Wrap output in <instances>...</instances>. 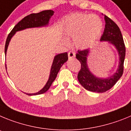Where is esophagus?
<instances>
[{"mask_svg":"<svg viewBox=\"0 0 131 131\" xmlns=\"http://www.w3.org/2000/svg\"><path fill=\"white\" fill-rule=\"evenodd\" d=\"M68 58H69V59H70L73 58V57H75V53L72 51H70L68 53Z\"/></svg>","mask_w":131,"mask_h":131,"instance_id":"obj_1","label":"esophagus"}]
</instances>
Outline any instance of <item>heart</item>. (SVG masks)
<instances>
[{"label":"heart","instance_id":"obj_1","mask_svg":"<svg viewBox=\"0 0 131 131\" xmlns=\"http://www.w3.org/2000/svg\"><path fill=\"white\" fill-rule=\"evenodd\" d=\"M102 29L103 23L98 16L78 14L67 19L64 32L67 37L74 38L77 48L85 49L99 37Z\"/></svg>","mask_w":131,"mask_h":131}]
</instances>
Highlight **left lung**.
I'll use <instances>...</instances> for the list:
<instances>
[{
    "instance_id": "obj_1",
    "label": "left lung",
    "mask_w": 131,
    "mask_h": 131,
    "mask_svg": "<svg viewBox=\"0 0 131 131\" xmlns=\"http://www.w3.org/2000/svg\"><path fill=\"white\" fill-rule=\"evenodd\" d=\"M105 29L101 41H108L114 44L119 55V65L116 73L106 79L98 78L91 74L87 64V57L89 49L78 50L76 57L81 63V68L78 74L80 84L87 90L96 93H104L111 89L123 75L124 60L125 57V46L121 30L116 23L106 16H104Z\"/></svg>"
}]
</instances>
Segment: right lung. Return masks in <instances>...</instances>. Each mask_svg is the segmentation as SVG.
<instances>
[{
	"mask_svg": "<svg viewBox=\"0 0 131 131\" xmlns=\"http://www.w3.org/2000/svg\"><path fill=\"white\" fill-rule=\"evenodd\" d=\"M54 14V12L51 10H43L39 13H36V14H29L24 18L22 19L16 26L13 28L11 30L8 37H7L6 41L5 48H4V52L5 54L6 53L7 48H8V44L10 42L11 38L14 36V35L16 33V32L19 30H23L27 28L31 27H42V26H45L48 25L49 19ZM68 59V53L67 52L59 54L55 57L53 62L52 66H51V72H50V75H49V80L48 82L46 84V85L43 87L42 90L34 94H27L28 95H36L43 94L47 91L50 88L51 85L55 79L57 77V75L59 71L60 68L62 67L63 64L65 63Z\"/></svg>",
	"mask_w": 131,
	"mask_h": 131,
	"instance_id": "obj_1",
	"label": "right lung"
}]
</instances>
